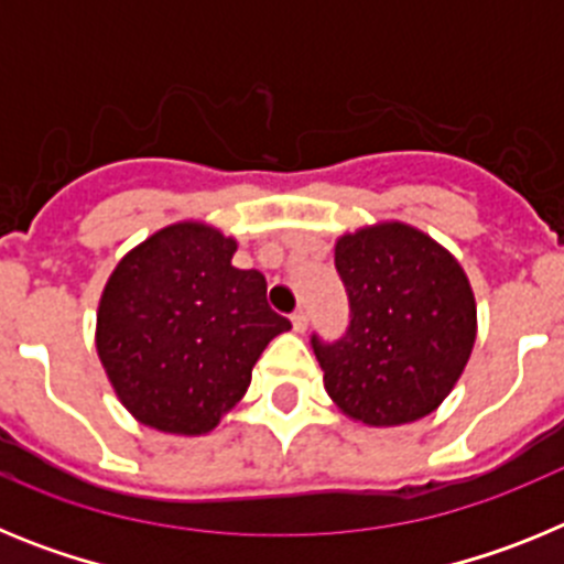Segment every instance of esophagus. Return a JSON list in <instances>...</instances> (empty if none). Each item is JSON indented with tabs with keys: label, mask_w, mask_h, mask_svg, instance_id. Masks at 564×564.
<instances>
[{
	"label": "esophagus",
	"mask_w": 564,
	"mask_h": 564,
	"mask_svg": "<svg viewBox=\"0 0 564 564\" xmlns=\"http://www.w3.org/2000/svg\"><path fill=\"white\" fill-rule=\"evenodd\" d=\"M291 325H293V330H296V333H305L307 330V313L305 311L293 313Z\"/></svg>",
	"instance_id": "esophagus-1"
}]
</instances>
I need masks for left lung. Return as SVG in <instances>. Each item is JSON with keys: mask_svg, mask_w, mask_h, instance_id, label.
<instances>
[{"mask_svg": "<svg viewBox=\"0 0 564 564\" xmlns=\"http://www.w3.org/2000/svg\"><path fill=\"white\" fill-rule=\"evenodd\" d=\"M350 327L336 344L313 336L325 390L367 426H401L435 412L455 390L477 338V302L446 248L387 220L336 239Z\"/></svg>", "mask_w": 564, "mask_h": 564, "instance_id": "8db88e82", "label": "left lung"}]
</instances>
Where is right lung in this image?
<instances>
[{"label": "right lung", "mask_w": 564, "mask_h": 564, "mask_svg": "<svg viewBox=\"0 0 564 564\" xmlns=\"http://www.w3.org/2000/svg\"><path fill=\"white\" fill-rule=\"evenodd\" d=\"M237 239L200 220L154 231L115 265L96 350L118 401L149 430L197 437L246 395L251 370L291 322L265 276L231 265Z\"/></svg>", "instance_id": "1"}]
</instances>
